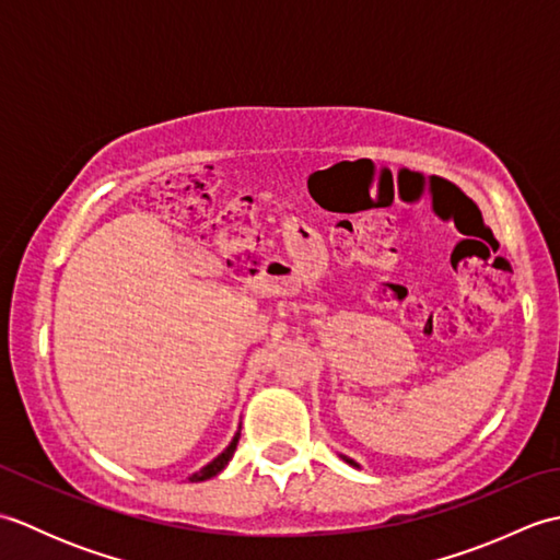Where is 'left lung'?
I'll return each instance as SVG.
<instances>
[{
    "label": "left lung",
    "instance_id": "8db88e82",
    "mask_svg": "<svg viewBox=\"0 0 560 560\" xmlns=\"http://www.w3.org/2000/svg\"><path fill=\"white\" fill-rule=\"evenodd\" d=\"M341 457H343V455H341ZM343 459H347V462H349V464H353V467H359V464H355V462H353V459H349V457H343Z\"/></svg>",
    "mask_w": 560,
    "mask_h": 560
}]
</instances>
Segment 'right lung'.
I'll return each mask as SVG.
<instances>
[{
    "label": "right lung",
    "instance_id": "obj_1",
    "mask_svg": "<svg viewBox=\"0 0 560 560\" xmlns=\"http://www.w3.org/2000/svg\"><path fill=\"white\" fill-rule=\"evenodd\" d=\"M237 440H241V433H235V438L231 440V445L225 447L221 455L213 459V462H209L205 469H199L197 474H192V477H189V481H207V479H211V477H217V474L225 467V464L231 462V457H233V452H235V445H237Z\"/></svg>",
    "mask_w": 560,
    "mask_h": 560
}]
</instances>
